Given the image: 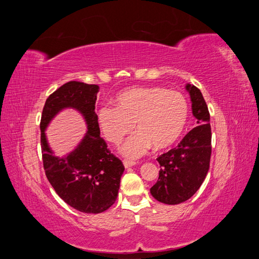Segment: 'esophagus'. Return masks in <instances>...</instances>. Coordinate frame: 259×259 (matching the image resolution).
Returning <instances> with one entry per match:
<instances>
[{
	"mask_svg": "<svg viewBox=\"0 0 259 259\" xmlns=\"http://www.w3.org/2000/svg\"><path fill=\"white\" fill-rule=\"evenodd\" d=\"M138 162H134V161H130V160H124L123 161V164H124V166H125V168H128V167H132V166H134L135 164H137Z\"/></svg>",
	"mask_w": 259,
	"mask_h": 259,
	"instance_id": "obj_1",
	"label": "esophagus"
}]
</instances>
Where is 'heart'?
Masks as SVG:
<instances>
[{"label":"heart","mask_w":259,"mask_h":259,"mask_svg":"<svg viewBox=\"0 0 259 259\" xmlns=\"http://www.w3.org/2000/svg\"><path fill=\"white\" fill-rule=\"evenodd\" d=\"M115 106L104 105L97 111V124L107 142L117 145L134 128L121 147L131 159L145 154L153 146L162 150L174 145L182 136L189 116L186 97L162 86L132 88L121 92Z\"/></svg>","instance_id":"b5f03b06"}]
</instances>
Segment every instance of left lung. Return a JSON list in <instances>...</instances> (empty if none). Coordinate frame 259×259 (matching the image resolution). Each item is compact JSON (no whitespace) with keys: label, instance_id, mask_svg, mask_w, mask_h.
I'll use <instances>...</instances> for the list:
<instances>
[{"label":"left lung","instance_id":"obj_1","mask_svg":"<svg viewBox=\"0 0 259 259\" xmlns=\"http://www.w3.org/2000/svg\"><path fill=\"white\" fill-rule=\"evenodd\" d=\"M192 113L198 126L193 127L176 148L161 154L159 179L150 189L152 197L164 204L175 205L190 199L204 182L211 154L209 112L201 91L187 84Z\"/></svg>","mask_w":259,"mask_h":259}]
</instances>
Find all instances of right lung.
I'll return each instance as SVG.
<instances>
[{
	"instance_id": "1",
	"label": "right lung",
	"mask_w": 259,
	"mask_h": 259,
	"mask_svg": "<svg viewBox=\"0 0 259 259\" xmlns=\"http://www.w3.org/2000/svg\"><path fill=\"white\" fill-rule=\"evenodd\" d=\"M99 86L70 81L46 99L40 128L45 175L68 205L88 214L103 213L116 200L124 165L107 148L100 137L95 104ZM81 112L89 131L82 142L69 155L58 158L48 147L45 128L62 108Z\"/></svg>"
}]
</instances>
